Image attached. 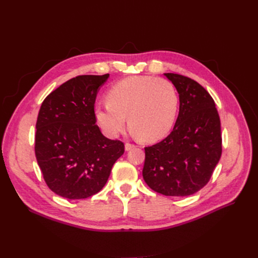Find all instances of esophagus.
<instances>
[{"mask_svg":"<svg viewBox=\"0 0 258 258\" xmlns=\"http://www.w3.org/2000/svg\"><path fill=\"white\" fill-rule=\"evenodd\" d=\"M134 147H136V145L130 144V143H126V144H125V150H126V151H129V150H131L132 148H134Z\"/></svg>","mask_w":258,"mask_h":258,"instance_id":"esophagus-1","label":"esophagus"}]
</instances>
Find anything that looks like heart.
Returning a JSON list of instances; mask_svg holds the SVG:
<instances>
[{
  "mask_svg": "<svg viewBox=\"0 0 258 258\" xmlns=\"http://www.w3.org/2000/svg\"><path fill=\"white\" fill-rule=\"evenodd\" d=\"M107 102L96 105L95 118L110 138L131 128L145 141L164 138L172 128L178 108L174 85L167 79L134 76L122 79L107 92Z\"/></svg>",
  "mask_w": 258,
  "mask_h": 258,
  "instance_id": "heart-1",
  "label": "heart"
}]
</instances>
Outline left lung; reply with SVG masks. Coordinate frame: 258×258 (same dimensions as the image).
Segmentation results:
<instances>
[{
  "mask_svg": "<svg viewBox=\"0 0 258 258\" xmlns=\"http://www.w3.org/2000/svg\"><path fill=\"white\" fill-rule=\"evenodd\" d=\"M165 76L179 94V112L166 139L145 147L143 177L157 193L188 196L207 185L222 156L220 119L202 85L176 73Z\"/></svg>",
  "mask_w": 258,
  "mask_h": 258,
  "instance_id": "left-lung-1",
  "label": "left lung"
}]
</instances>
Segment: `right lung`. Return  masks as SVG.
Segmentation results:
<instances>
[{"label": "right lung", "instance_id": "1", "mask_svg": "<svg viewBox=\"0 0 258 258\" xmlns=\"http://www.w3.org/2000/svg\"><path fill=\"white\" fill-rule=\"evenodd\" d=\"M109 75L79 76L48 94L36 119L34 152L55 194L82 200L100 192L124 143L105 138L94 114L96 94Z\"/></svg>", "mask_w": 258, "mask_h": 258}]
</instances>
